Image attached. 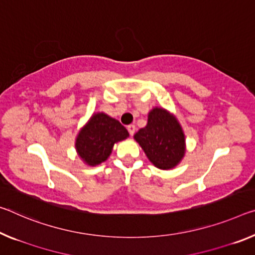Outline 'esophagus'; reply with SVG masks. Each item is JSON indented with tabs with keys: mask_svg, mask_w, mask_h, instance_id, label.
I'll list each match as a JSON object with an SVG mask.
<instances>
[{
	"mask_svg": "<svg viewBox=\"0 0 255 255\" xmlns=\"http://www.w3.org/2000/svg\"><path fill=\"white\" fill-rule=\"evenodd\" d=\"M127 129L129 131V134H130L131 136L135 134V130H136V127L134 126V125H129V126H127Z\"/></svg>",
	"mask_w": 255,
	"mask_h": 255,
	"instance_id": "1",
	"label": "esophagus"
}]
</instances>
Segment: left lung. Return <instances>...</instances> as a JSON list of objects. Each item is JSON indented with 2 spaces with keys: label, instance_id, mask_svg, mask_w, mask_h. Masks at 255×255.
<instances>
[{
  "label": "left lung",
  "instance_id": "8db88e82",
  "mask_svg": "<svg viewBox=\"0 0 255 255\" xmlns=\"http://www.w3.org/2000/svg\"><path fill=\"white\" fill-rule=\"evenodd\" d=\"M134 138L156 168L171 169L185 154V136L180 125L163 109L155 108L148 113L146 127L139 129Z\"/></svg>",
  "mask_w": 255,
  "mask_h": 255
}]
</instances>
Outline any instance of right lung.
I'll list each match as a JSON object with an SVG mask.
<instances>
[{
	"label": "right lung",
	"mask_w": 255,
	"mask_h": 255,
	"mask_svg": "<svg viewBox=\"0 0 255 255\" xmlns=\"http://www.w3.org/2000/svg\"><path fill=\"white\" fill-rule=\"evenodd\" d=\"M128 135L118 120L96 113L77 137V152L87 164H100L111 154L115 143L127 138Z\"/></svg>",
	"instance_id": "1"
}]
</instances>
